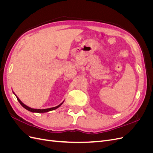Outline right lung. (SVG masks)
Returning a JSON list of instances; mask_svg holds the SVG:
<instances>
[{
  "label": "right lung",
  "mask_w": 153,
  "mask_h": 153,
  "mask_svg": "<svg viewBox=\"0 0 153 153\" xmlns=\"http://www.w3.org/2000/svg\"><path fill=\"white\" fill-rule=\"evenodd\" d=\"M14 93V92H13ZM14 94H15V96H16V98H17V100H18V101H19V103L21 104V105L23 106V107L24 108H25L26 110H29V111H30V112H37V113H45V112H49V111H52V110H55V109H57V108H59L60 106H61L62 103H63V102L62 103H61V104L60 105H59L58 106H55V107H52V108H46V109H35V108H30V107H29L28 106H27L26 105H25L24 103H23L22 101H21V100L18 98L17 97V96L14 93Z\"/></svg>",
  "instance_id": "1"
}]
</instances>
